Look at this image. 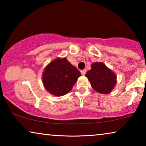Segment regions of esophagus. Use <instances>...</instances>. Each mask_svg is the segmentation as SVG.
<instances>
[{"label":"esophagus","mask_w":146,"mask_h":146,"mask_svg":"<svg viewBox=\"0 0 146 146\" xmlns=\"http://www.w3.org/2000/svg\"><path fill=\"white\" fill-rule=\"evenodd\" d=\"M86 73V70L84 69V70H81V74L82 75H85Z\"/></svg>","instance_id":"34e87169"}]
</instances>
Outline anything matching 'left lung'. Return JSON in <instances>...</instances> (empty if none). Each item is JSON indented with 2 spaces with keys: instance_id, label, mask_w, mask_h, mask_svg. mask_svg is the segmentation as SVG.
Instances as JSON below:
<instances>
[{
  "instance_id": "1",
  "label": "left lung",
  "mask_w": 146,
  "mask_h": 146,
  "mask_svg": "<svg viewBox=\"0 0 146 146\" xmlns=\"http://www.w3.org/2000/svg\"><path fill=\"white\" fill-rule=\"evenodd\" d=\"M86 77L95 91L104 94L111 92L117 82L116 74L100 62L91 65V69L87 72Z\"/></svg>"
}]
</instances>
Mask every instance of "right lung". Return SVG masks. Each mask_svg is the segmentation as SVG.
Instances as JSON below:
<instances>
[{"instance_id": "right-lung-1", "label": "right lung", "mask_w": 146, "mask_h": 146, "mask_svg": "<svg viewBox=\"0 0 146 146\" xmlns=\"http://www.w3.org/2000/svg\"><path fill=\"white\" fill-rule=\"evenodd\" d=\"M80 76L66 58H57L45 67L42 78L44 86L50 94L62 96L71 91Z\"/></svg>"}]
</instances>
